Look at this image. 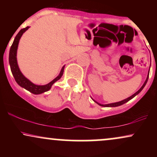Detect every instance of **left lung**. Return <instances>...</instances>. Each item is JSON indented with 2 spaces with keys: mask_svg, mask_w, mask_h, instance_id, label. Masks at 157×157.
<instances>
[{
  "mask_svg": "<svg viewBox=\"0 0 157 157\" xmlns=\"http://www.w3.org/2000/svg\"><path fill=\"white\" fill-rule=\"evenodd\" d=\"M148 75H149V72H148ZM147 80H148V75H147V79H146V80L145 81V82H144V84L142 85V86L141 88H140V90H138V91H136V92L135 93V94H133L132 96L129 97L128 98L125 99V100H122V101H120V102H114V103L108 104V105H101V104L98 103V102H97V104H99V105H101V106H104V107H117V106L121 105H122V104L125 103V102H127L128 101H129V100H131V99H132V98H134V97L135 96H136V94H138L140 93V91H141L142 89H143V88L145 87V85H146V83H147Z\"/></svg>",
  "mask_w": 157,
  "mask_h": 157,
  "instance_id": "8db88e82",
  "label": "left lung"
}]
</instances>
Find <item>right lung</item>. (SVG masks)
<instances>
[{
  "label": "right lung",
  "mask_w": 157,
  "mask_h": 157,
  "mask_svg": "<svg viewBox=\"0 0 157 157\" xmlns=\"http://www.w3.org/2000/svg\"><path fill=\"white\" fill-rule=\"evenodd\" d=\"M29 28V27L27 26L26 28L22 29H21V31L17 33V35H16L15 40H14L13 41V44H12V46H11L10 48L9 61H10L11 71H12V75H13L14 78H15L17 83L20 86L24 88V89H26L27 91H30V92L34 94H42L48 91V90L51 89L52 85L55 83L56 81L60 80L61 77H62L63 74L64 66L62 68V69H61L60 75L56 77L55 80H53L52 82H50L49 83H48L47 85H45V86H37V85L32 83V82H30L28 79H26V77L23 76V74L21 72V71H20L18 66H17V57H16V56H17V49L20 39H21L23 32H26Z\"/></svg>",
  "instance_id": "1"
}]
</instances>
